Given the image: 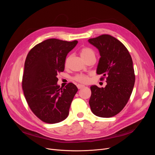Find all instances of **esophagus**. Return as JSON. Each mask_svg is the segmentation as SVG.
<instances>
[{
  "instance_id": "1",
  "label": "esophagus",
  "mask_w": 155,
  "mask_h": 155,
  "mask_svg": "<svg viewBox=\"0 0 155 155\" xmlns=\"http://www.w3.org/2000/svg\"><path fill=\"white\" fill-rule=\"evenodd\" d=\"M77 88H78V89H80V88H84L85 86L83 85H81V84H78V85H77Z\"/></svg>"
}]
</instances>
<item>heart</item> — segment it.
Listing matches in <instances>:
<instances>
[{"label": "heart", "instance_id": "heart-1", "mask_svg": "<svg viewBox=\"0 0 155 155\" xmlns=\"http://www.w3.org/2000/svg\"><path fill=\"white\" fill-rule=\"evenodd\" d=\"M80 54L81 57L84 60H86L87 58H90L91 56H95V53L92 50L91 48L88 47H84L80 50ZM69 61V57L67 58L64 61V66L67 67L68 63ZM73 80H75L76 82L82 83V84H86L88 82L89 77L88 75L85 74H78L73 77Z\"/></svg>", "mask_w": 155, "mask_h": 155}]
</instances>
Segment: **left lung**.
I'll return each instance as SVG.
<instances>
[{"label":"left lung","instance_id":"obj_1","mask_svg":"<svg viewBox=\"0 0 155 155\" xmlns=\"http://www.w3.org/2000/svg\"><path fill=\"white\" fill-rule=\"evenodd\" d=\"M88 42L98 49L101 58L97 69L105 88L91 87L89 104L97 116L110 117L119 113L127 104L135 82L133 63L127 49L120 41L109 35L91 38Z\"/></svg>","mask_w":155,"mask_h":155}]
</instances>
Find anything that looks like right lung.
Instances as JSON below:
<instances>
[{"label": "right lung", "instance_id": "add662e5", "mask_svg": "<svg viewBox=\"0 0 155 155\" xmlns=\"http://www.w3.org/2000/svg\"><path fill=\"white\" fill-rule=\"evenodd\" d=\"M77 43L48 39L27 55L22 80L24 94L32 112L46 123H60L68 116L78 88L72 83L60 88L56 76L64 71L66 57Z\"/></svg>", "mask_w": 155, "mask_h": 155}]
</instances>
